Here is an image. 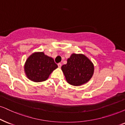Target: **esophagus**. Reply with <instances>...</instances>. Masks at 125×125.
I'll list each match as a JSON object with an SVG mask.
<instances>
[{"mask_svg":"<svg viewBox=\"0 0 125 125\" xmlns=\"http://www.w3.org/2000/svg\"><path fill=\"white\" fill-rule=\"evenodd\" d=\"M58 67L61 68L62 66V64L61 63H58Z\"/></svg>","mask_w":125,"mask_h":125,"instance_id":"34e87169","label":"esophagus"}]
</instances>
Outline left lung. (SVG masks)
Instances as JSON below:
<instances>
[{"mask_svg":"<svg viewBox=\"0 0 125 125\" xmlns=\"http://www.w3.org/2000/svg\"><path fill=\"white\" fill-rule=\"evenodd\" d=\"M66 81L74 86H80L89 81L94 72L92 62L83 54L73 53L67 64L62 66Z\"/></svg>","mask_w":125,"mask_h":125,"instance_id":"8db88e82","label":"left lung"}]
</instances>
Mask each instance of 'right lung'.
<instances>
[{
	"mask_svg": "<svg viewBox=\"0 0 125 125\" xmlns=\"http://www.w3.org/2000/svg\"><path fill=\"white\" fill-rule=\"evenodd\" d=\"M58 65L53 58L47 56L44 52H35L31 55L25 64V72L31 81L42 82L47 80L49 75Z\"/></svg>",
	"mask_w": 125,
	"mask_h": 125,
	"instance_id": "add662e5",
	"label": "right lung"
}]
</instances>
